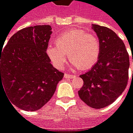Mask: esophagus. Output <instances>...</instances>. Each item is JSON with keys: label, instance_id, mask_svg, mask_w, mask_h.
<instances>
[{"label": "esophagus", "instance_id": "obj_1", "mask_svg": "<svg viewBox=\"0 0 133 133\" xmlns=\"http://www.w3.org/2000/svg\"><path fill=\"white\" fill-rule=\"evenodd\" d=\"M64 78H65V79H72V78H74V76L70 75V74H67V73H65V74H64Z\"/></svg>", "mask_w": 133, "mask_h": 133}]
</instances>
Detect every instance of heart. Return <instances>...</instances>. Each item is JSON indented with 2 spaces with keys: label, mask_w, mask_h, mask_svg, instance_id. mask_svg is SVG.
Wrapping results in <instances>:
<instances>
[{
  "label": "heart",
  "mask_w": 133,
  "mask_h": 133,
  "mask_svg": "<svg viewBox=\"0 0 133 133\" xmlns=\"http://www.w3.org/2000/svg\"><path fill=\"white\" fill-rule=\"evenodd\" d=\"M56 45L49 44L46 54L53 65L63 68L68 58L74 69L87 70L92 67L99 58L101 44L98 37L85 31L72 29L60 34L56 38Z\"/></svg>",
  "instance_id": "1"
}]
</instances>
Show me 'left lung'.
I'll return each mask as SVG.
<instances>
[{
  "mask_svg": "<svg viewBox=\"0 0 133 133\" xmlns=\"http://www.w3.org/2000/svg\"><path fill=\"white\" fill-rule=\"evenodd\" d=\"M101 44L97 63L89 71L79 76L83 86L79 91L82 101L100 109L112 104L126 89L129 58L123 42L107 27L92 24Z\"/></svg>",
  "mask_w": 133,
  "mask_h": 133,
  "instance_id": "left-lung-1",
  "label": "left lung"
}]
</instances>
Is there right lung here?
<instances>
[{
	"instance_id": "obj_1",
	"label": "right lung",
	"mask_w": 133,
	"mask_h": 133,
	"mask_svg": "<svg viewBox=\"0 0 133 133\" xmlns=\"http://www.w3.org/2000/svg\"><path fill=\"white\" fill-rule=\"evenodd\" d=\"M51 29L49 25L23 29L0 50V89L3 87L9 100L20 109L42 108L63 77L46 54Z\"/></svg>"
}]
</instances>
